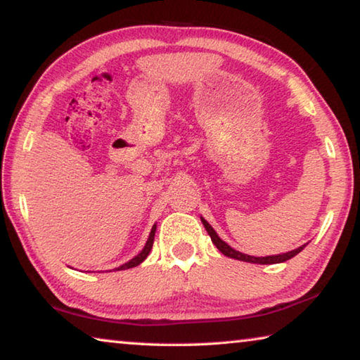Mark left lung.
I'll return each mask as SVG.
<instances>
[{
    "label": "left lung",
    "mask_w": 360,
    "mask_h": 360,
    "mask_svg": "<svg viewBox=\"0 0 360 360\" xmlns=\"http://www.w3.org/2000/svg\"><path fill=\"white\" fill-rule=\"evenodd\" d=\"M202 222L205 225L206 231H208V235L211 236V241L214 243L216 248L221 251L224 255H227V257L230 259H235V260H243V262H249V264H262V265H271V264H281V262H285L289 260L292 257H295V255L302 251V249L307 246L303 245L300 248L294 249V251L290 252H285V254H278V255H268V257H254V255H248V254H243V252H238L235 251L233 248H230L227 243L222 241L221 238H219L217 233L214 231V229L211 227V225L205 221V219L202 217Z\"/></svg>",
    "instance_id": "1"
}]
</instances>
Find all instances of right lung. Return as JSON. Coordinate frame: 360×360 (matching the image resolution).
Masks as SVG:
<instances>
[{
    "label": "right lung",
    "instance_id": "right-lung-1",
    "mask_svg": "<svg viewBox=\"0 0 360 360\" xmlns=\"http://www.w3.org/2000/svg\"><path fill=\"white\" fill-rule=\"evenodd\" d=\"M155 229H157V225H154V227H152V230H150V235H149V238H148V243H146V246L143 248V251L139 252L136 257H133L130 262H127V264H124L122 266H119V268H115V270H127V268H133V266H138L139 264H141V262L148 257L149 255V252H150V249H152V245H154V236H155Z\"/></svg>",
    "mask_w": 360,
    "mask_h": 360
}]
</instances>
